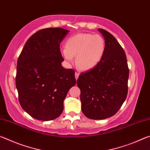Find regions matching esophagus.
<instances>
[{
    "instance_id": "esophagus-1",
    "label": "esophagus",
    "mask_w": 150,
    "mask_h": 150,
    "mask_svg": "<svg viewBox=\"0 0 150 150\" xmlns=\"http://www.w3.org/2000/svg\"><path fill=\"white\" fill-rule=\"evenodd\" d=\"M75 76L76 80H77V79L79 78V73H77V72H76V73H75Z\"/></svg>"
}]
</instances>
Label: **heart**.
<instances>
[{
	"instance_id": "heart-1",
	"label": "heart",
	"mask_w": 150,
	"mask_h": 150,
	"mask_svg": "<svg viewBox=\"0 0 150 150\" xmlns=\"http://www.w3.org/2000/svg\"><path fill=\"white\" fill-rule=\"evenodd\" d=\"M105 49V41L101 35L78 34L67 40L66 48L62 50V55L69 62H72L73 56L77 55L78 67L83 70H89L99 63Z\"/></svg>"
}]
</instances>
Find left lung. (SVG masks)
I'll return each mask as SVG.
<instances>
[{"instance_id": "left-lung-1", "label": "left lung", "mask_w": 150, "mask_h": 150, "mask_svg": "<svg viewBox=\"0 0 150 150\" xmlns=\"http://www.w3.org/2000/svg\"><path fill=\"white\" fill-rule=\"evenodd\" d=\"M106 49L98 64L81 73L77 81L81 90V110L93 120H103L117 112L128 94L129 69L125 52L115 37L98 28Z\"/></svg>"}]
</instances>
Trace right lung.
<instances>
[{
  "instance_id": "obj_1",
  "label": "right lung",
  "mask_w": 150,
  "mask_h": 150,
  "mask_svg": "<svg viewBox=\"0 0 150 150\" xmlns=\"http://www.w3.org/2000/svg\"><path fill=\"white\" fill-rule=\"evenodd\" d=\"M69 31L38 30L27 40L17 62L16 86L23 110L35 119L52 120L61 115L63 100L76 84L75 71L64 69L60 43Z\"/></svg>"
}]
</instances>
